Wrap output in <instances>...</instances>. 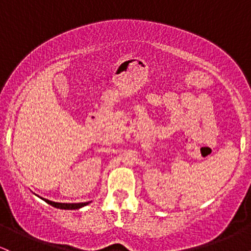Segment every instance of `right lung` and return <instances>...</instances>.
Listing matches in <instances>:
<instances>
[{"mask_svg": "<svg viewBox=\"0 0 251 251\" xmlns=\"http://www.w3.org/2000/svg\"><path fill=\"white\" fill-rule=\"evenodd\" d=\"M42 200L45 201L46 203L50 204V205L54 206V208L65 209V210L80 209V208H82V206H85V205H87V204H89V201H86V203H56V201H51L50 200H45V198H42Z\"/></svg>", "mask_w": 251, "mask_h": 251, "instance_id": "obj_1", "label": "right lung"}]
</instances>
